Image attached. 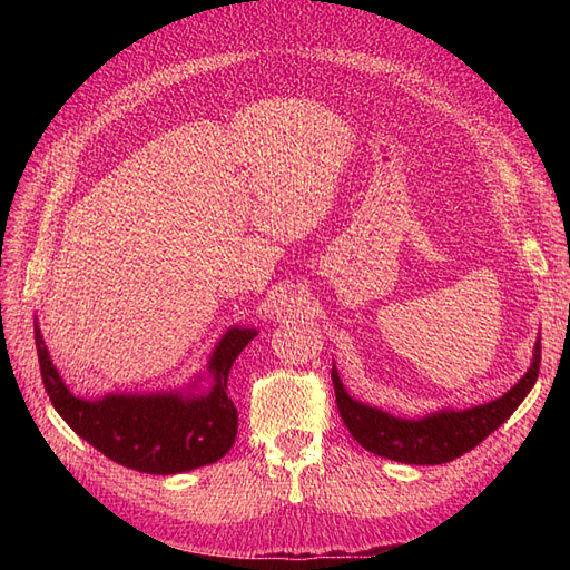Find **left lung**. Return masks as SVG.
Instances as JSON below:
<instances>
[{
    "mask_svg": "<svg viewBox=\"0 0 570 570\" xmlns=\"http://www.w3.org/2000/svg\"><path fill=\"white\" fill-rule=\"evenodd\" d=\"M540 335L534 342L532 361L525 375L499 400L488 404H478L471 409H440L425 413L421 419H400L392 413L354 400L342 385L340 373L333 366V385L337 411L350 428L352 438L368 450L371 454L385 456L411 465H438L454 461L471 452L490 433L507 423L511 413L521 406V402L532 390L540 373Z\"/></svg>",
    "mask_w": 570,
    "mask_h": 570,
    "instance_id": "obj_1",
    "label": "left lung"
}]
</instances>
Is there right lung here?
<instances>
[{
	"label": "right lung",
	"mask_w": 570,
	"mask_h": 570,
	"mask_svg": "<svg viewBox=\"0 0 570 570\" xmlns=\"http://www.w3.org/2000/svg\"><path fill=\"white\" fill-rule=\"evenodd\" d=\"M256 335V327L243 325L223 333L206 364V375L212 377L209 390L199 387L204 377L197 375L183 390L109 392L99 400H85L66 387L36 321L42 383L59 416L97 452L126 469L151 475L185 473L228 454L237 435V409L228 396V373L237 354Z\"/></svg>",
	"instance_id": "right-lung-1"
}]
</instances>
